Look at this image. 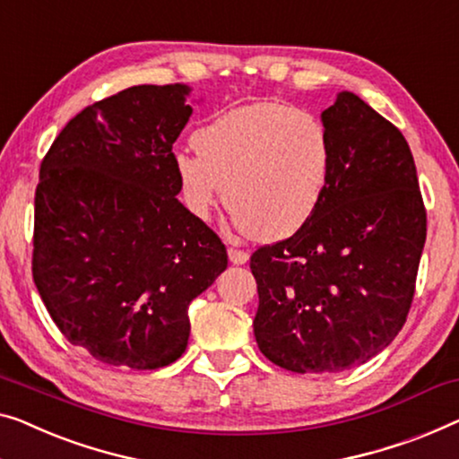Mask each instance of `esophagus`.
<instances>
[{
	"mask_svg": "<svg viewBox=\"0 0 459 459\" xmlns=\"http://www.w3.org/2000/svg\"><path fill=\"white\" fill-rule=\"evenodd\" d=\"M229 259L235 265H243V264H247V259H249V253L247 251H243V249H235V247H230L229 249Z\"/></svg>",
	"mask_w": 459,
	"mask_h": 459,
	"instance_id": "34e87169",
	"label": "esophagus"
}]
</instances>
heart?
<instances>
[{
  "mask_svg": "<svg viewBox=\"0 0 459 459\" xmlns=\"http://www.w3.org/2000/svg\"><path fill=\"white\" fill-rule=\"evenodd\" d=\"M194 154L175 159L187 210L208 221L224 194L237 227L259 241L305 229L332 179V140L316 115L280 100L229 108L194 134Z\"/></svg>",
  "mask_w": 459,
  "mask_h": 459,
  "instance_id": "b5f03b06",
  "label": "heart"
}]
</instances>
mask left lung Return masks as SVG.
Wrapping results in <instances>:
<instances>
[{
	"instance_id": "obj_1",
	"label": "left lung",
	"mask_w": 459,
	"mask_h": 459,
	"mask_svg": "<svg viewBox=\"0 0 459 459\" xmlns=\"http://www.w3.org/2000/svg\"><path fill=\"white\" fill-rule=\"evenodd\" d=\"M332 179L316 216L251 255L253 332L273 365L336 373L392 344L406 324L427 238L412 152L394 123L352 92L321 113Z\"/></svg>"
}]
</instances>
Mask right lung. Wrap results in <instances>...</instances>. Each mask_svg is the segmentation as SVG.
Segmentation results:
<instances>
[{"instance_id": "1", "label": "right lung", "mask_w": 459, "mask_h": 459, "mask_svg": "<svg viewBox=\"0 0 459 459\" xmlns=\"http://www.w3.org/2000/svg\"><path fill=\"white\" fill-rule=\"evenodd\" d=\"M189 86L142 84L86 107L40 162L32 278L55 325L113 367L186 352L189 303L227 270L221 237L177 200Z\"/></svg>"}]
</instances>
